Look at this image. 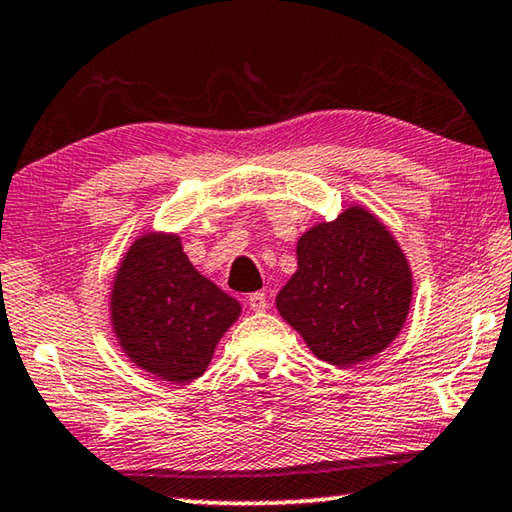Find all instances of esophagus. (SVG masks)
<instances>
[{
    "label": "esophagus",
    "mask_w": 512,
    "mask_h": 512,
    "mask_svg": "<svg viewBox=\"0 0 512 512\" xmlns=\"http://www.w3.org/2000/svg\"><path fill=\"white\" fill-rule=\"evenodd\" d=\"M248 305L253 311H264L266 309V293L255 291L248 296Z\"/></svg>",
    "instance_id": "34e87169"
}]
</instances>
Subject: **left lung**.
<instances>
[{
	"instance_id": "obj_1",
	"label": "left lung",
	"mask_w": 512,
	"mask_h": 512,
	"mask_svg": "<svg viewBox=\"0 0 512 512\" xmlns=\"http://www.w3.org/2000/svg\"><path fill=\"white\" fill-rule=\"evenodd\" d=\"M298 271L277 293L280 316L320 361L354 366L395 341L413 298L400 244L375 214L352 205L298 239Z\"/></svg>"
}]
</instances>
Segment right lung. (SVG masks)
<instances>
[{
    "label": "right lung",
    "instance_id": "obj_1",
    "mask_svg": "<svg viewBox=\"0 0 512 512\" xmlns=\"http://www.w3.org/2000/svg\"><path fill=\"white\" fill-rule=\"evenodd\" d=\"M239 314V302L198 273L169 232L137 237L112 280L110 323L121 350L171 384L203 375Z\"/></svg>",
    "mask_w": 512,
    "mask_h": 512
}]
</instances>
